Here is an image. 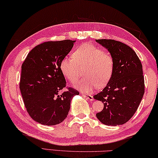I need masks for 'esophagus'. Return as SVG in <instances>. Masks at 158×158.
<instances>
[{"instance_id": "34e87169", "label": "esophagus", "mask_w": 158, "mask_h": 158, "mask_svg": "<svg viewBox=\"0 0 158 158\" xmlns=\"http://www.w3.org/2000/svg\"><path fill=\"white\" fill-rule=\"evenodd\" d=\"M82 96H84L85 98L88 99V100H93V96H91V95H89V94H82Z\"/></svg>"}]
</instances>
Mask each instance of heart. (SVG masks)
I'll list each match as a JSON object with an SVG mask.
<instances>
[{"mask_svg":"<svg viewBox=\"0 0 158 158\" xmlns=\"http://www.w3.org/2000/svg\"><path fill=\"white\" fill-rule=\"evenodd\" d=\"M73 57H64L62 59L60 68L64 77L70 83L78 81L84 69L85 77L76 86L88 92L96 86L102 88L111 79L114 72V57L109 52L101 48L85 43L74 50Z\"/></svg>","mask_w":158,"mask_h":158,"instance_id":"obj_1","label":"heart"}]
</instances>
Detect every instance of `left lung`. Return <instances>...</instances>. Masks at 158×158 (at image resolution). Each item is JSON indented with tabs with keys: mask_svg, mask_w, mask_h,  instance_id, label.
<instances>
[{
	"mask_svg": "<svg viewBox=\"0 0 158 158\" xmlns=\"http://www.w3.org/2000/svg\"><path fill=\"white\" fill-rule=\"evenodd\" d=\"M114 60L112 77L102 91L94 96L104 104L97 118L106 125L123 124L133 117L145 92L141 60L133 49L112 39H97Z\"/></svg>",
	"mask_w": 158,
	"mask_h": 158,
	"instance_id": "obj_1",
	"label": "left lung"
}]
</instances>
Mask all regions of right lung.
<instances>
[{"label":"right lung","mask_w":158,"mask_h":158,"mask_svg":"<svg viewBox=\"0 0 158 158\" xmlns=\"http://www.w3.org/2000/svg\"><path fill=\"white\" fill-rule=\"evenodd\" d=\"M74 42L67 39L37 45L22 64L19 89L24 106L29 116L40 124L61 123L68 114L72 97L79 94L77 90L66 86L60 68Z\"/></svg>","instance_id":"1"}]
</instances>
